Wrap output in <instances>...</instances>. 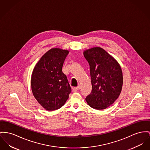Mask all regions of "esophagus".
Wrapping results in <instances>:
<instances>
[{
  "mask_svg": "<svg viewBox=\"0 0 150 150\" xmlns=\"http://www.w3.org/2000/svg\"><path fill=\"white\" fill-rule=\"evenodd\" d=\"M80 86H78L77 87H75V88H73V91H77L79 90H80Z\"/></svg>",
  "mask_w": 150,
  "mask_h": 150,
  "instance_id": "obj_1",
  "label": "esophagus"
}]
</instances>
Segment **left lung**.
<instances>
[{
	"mask_svg": "<svg viewBox=\"0 0 150 150\" xmlns=\"http://www.w3.org/2000/svg\"><path fill=\"white\" fill-rule=\"evenodd\" d=\"M83 55L90 65L91 92L85 100L91 108L103 110L120 96L123 85L120 64L100 47L84 50Z\"/></svg>",
	"mask_w": 150,
	"mask_h": 150,
	"instance_id": "left-lung-1",
	"label": "left lung"
}]
</instances>
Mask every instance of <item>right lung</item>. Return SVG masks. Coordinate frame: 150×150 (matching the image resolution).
I'll return each mask as SVG.
<instances>
[{
    "label": "right lung",
    "instance_id": "add662e5",
    "mask_svg": "<svg viewBox=\"0 0 150 150\" xmlns=\"http://www.w3.org/2000/svg\"><path fill=\"white\" fill-rule=\"evenodd\" d=\"M69 50L52 48L36 64L31 76L33 96L45 110L53 111L61 108L69 98L71 88L62 71Z\"/></svg>",
    "mask_w": 150,
    "mask_h": 150
}]
</instances>
